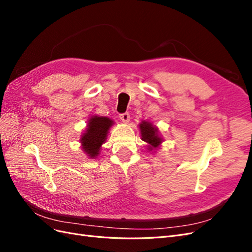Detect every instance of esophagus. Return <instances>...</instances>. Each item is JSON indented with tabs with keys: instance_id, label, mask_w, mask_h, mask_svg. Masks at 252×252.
<instances>
[{
	"instance_id": "obj_1",
	"label": "esophagus",
	"mask_w": 252,
	"mask_h": 252,
	"mask_svg": "<svg viewBox=\"0 0 252 252\" xmlns=\"http://www.w3.org/2000/svg\"><path fill=\"white\" fill-rule=\"evenodd\" d=\"M120 119L124 122V123H128L129 120H130V114H129L128 112H125V113H122L120 114Z\"/></svg>"
}]
</instances>
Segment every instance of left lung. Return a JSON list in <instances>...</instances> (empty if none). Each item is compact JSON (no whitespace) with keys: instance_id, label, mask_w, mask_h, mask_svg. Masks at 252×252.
Listing matches in <instances>:
<instances>
[{"instance_id":"obj_1","label":"left lung","mask_w":252,"mask_h":252,"mask_svg":"<svg viewBox=\"0 0 252 252\" xmlns=\"http://www.w3.org/2000/svg\"><path fill=\"white\" fill-rule=\"evenodd\" d=\"M139 126L142 140L148 144V150L158 148L159 145L163 142V139L158 134V127L154 126L150 122L146 121H142V123Z\"/></svg>"}]
</instances>
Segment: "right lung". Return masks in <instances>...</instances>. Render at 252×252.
Masks as SVG:
<instances>
[{"mask_svg":"<svg viewBox=\"0 0 252 252\" xmlns=\"http://www.w3.org/2000/svg\"><path fill=\"white\" fill-rule=\"evenodd\" d=\"M112 125L113 121L106 117L94 116L88 120L86 130L82 134L81 144L82 149L89 158H95L100 154V149L107 139Z\"/></svg>","mask_w":252,"mask_h":252,"instance_id":"obj_1","label":"right lung"}]
</instances>
